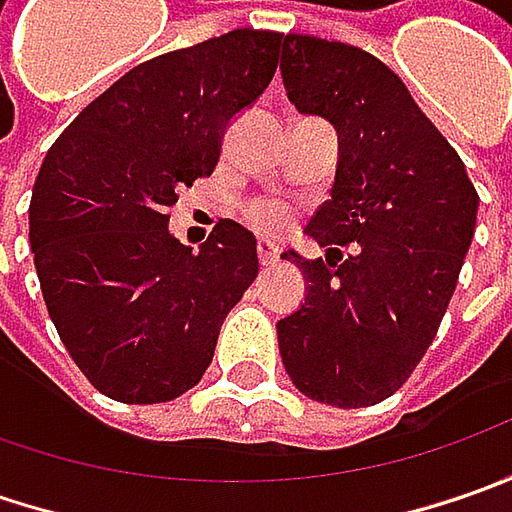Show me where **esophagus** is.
<instances>
[{
  "label": "esophagus",
  "instance_id": "1",
  "mask_svg": "<svg viewBox=\"0 0 512 512\" xmlns=\"http://www.w3.org/2000/svg\"><path fill=\"white\" fill-rule=\"evenodd\" d=\"M256 253H259V262H262V267H273L276 262H279V247L273 245L270 239H259Z\"/></svg>",
  "mask_w": 512,
  "mask_h": 512
}]
</instances>
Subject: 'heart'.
<instances>
[{
	"label": "heart",
	"instance_id": "obj_1",
	"mask_svg": "<svg viewBox=\"0 0 512 512\" xmlns=\"http://www.w3.org/2000/svg\"><path fill=\"white\" fill-rule=\"evenodd\" d=\"M247 222L262 233H279L290 225V210L279 202H259L247 213Z\"/></svg>",
	"mask_w": 512,
	"mask_h": 512
}]
</instances>
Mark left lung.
Instances as JSON below:
<instances>
[{"mask_svg":"<svg viewBox=\"0 0 512 512\" xmlns=\"http://www.w3.org/2000/svg\"><path fill=\"white\" fill-rule=\"evenodd\" d=\"M279 68L296 110L339 136L330 199L305 227L325 259L282 253L307 296L276 322L279 353L307 399L370 407L407 382L442 325L479 193L402 79L367 50L287 33Z\"/></svg>","mask_w":512,"mask_h":512,"instance_id":"obj_1","label":"left lung"}]
</instances>
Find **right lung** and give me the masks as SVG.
Returning a JSON list of instances; mask_svg holds the SVG:
<instances>
[{
    "label": "right lung",
    "mask_w": 512,
    "mask_h": 512,
    "mask_svg": "<svg viewBox=\"0 0 512 512\" xmlns=\"http://www.w3.org/2000/svg\"><path fill=\"white\" fill-rule=\"evenodd\" d=\"M285 33L239 28L128 70L48 150L30 250L50 322L88 382L125 404L187 393L259 276L256 236L222 219L199 250L170 233L227 125L270 85Z\"/></svg>",
    "instance_id": "add662e5"
}]
</instances>
